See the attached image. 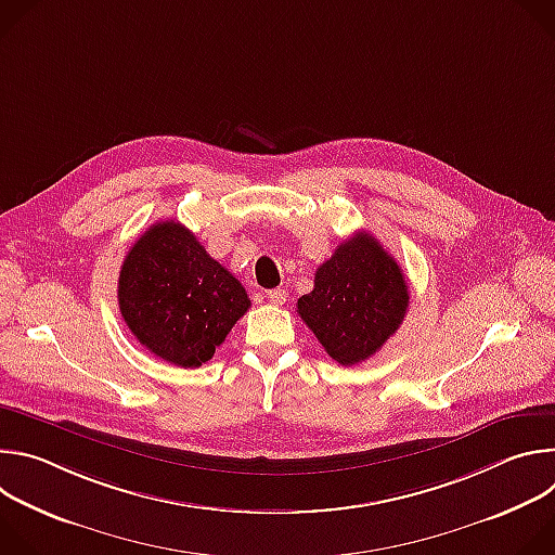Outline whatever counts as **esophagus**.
Instances as JSON below:
<instances>
[{"mask_svg":"<svg viewBox=\"0 0 555 555\" xmlns=\"http://www.w3.org/2000/svg\"><path fill=\"white\" fill-rule=\"evenodd\" d=\"M268 300H270L272 305H283V302L287 300V292H285V289H281V287H276V289H268Z\"/></svg>","mask_w":555,"mask_h":555,"instance_id":"esophagus-1","label":"esophagus"}]
</instances>
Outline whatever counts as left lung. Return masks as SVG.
Wrapping results in <instances>:
<instances>
[{
	"label": "left lung",
	"instance_id": "1",
	"mask_svg": "<svg viewBox=\"0 0 555 555\" xmlns=\"http://www.w3.org/2000/svg\"><path fill=\"white\" fill-rule=\"evenodd\" d=\"M409 298L398 261L362 230L315 270L313 289L298 298L296 311L338 364L353 366L400 330Z\"/></svg>",
	"mask_w": 555,
	"mask_h": 555
}]
</instances>
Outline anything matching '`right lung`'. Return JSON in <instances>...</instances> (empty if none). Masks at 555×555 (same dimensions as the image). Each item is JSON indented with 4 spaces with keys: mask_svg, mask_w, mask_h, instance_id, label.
Wrapping results in <instances>:
<instances>
[{
    "mask_svg": "<svg viewBox=\"0 0 555 555\" xmlns=\"http://www.w3.org/2000/svg\"><path fill=\"white\" fill-rule=\"evenodd\" d=\"M118 305L142 347L176 366L197 369L248 311L250 298L186 225L167 219L127 253Z\"/></svg>",
    "mask_w": 555,
    "mask_h": 555,
    "instance_id": "add662e5",
    "label": "right lung"
}]
</instances>
